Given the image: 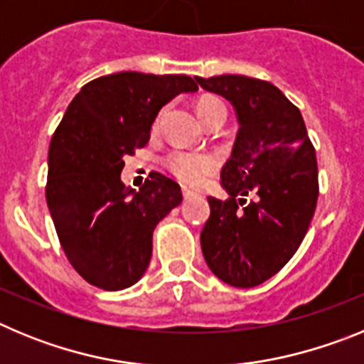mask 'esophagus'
Here are the masks:
<instances>
[{
    "instance_id": "34e87169",
    "label": "esophagus",
    "mask_w": 364,
    "mask_h": 364,
    "mask_svg": "<svg viewBox=\"0 0 364 364\" xmlns=\"http://www.w3.org/2000/svg\"><path fill=\"white\" fill-rule=\"evenodd\" d=\"M182 195H184V198H186V200H188V198H191V197H193V195H195V193H193V191H191V189L184 188V189H182Z\"/></svg>"
}]
</instances>
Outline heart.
<instances>
[{"label": "heart", "mask_w": 364, "mask_h": 364, "mask_svg": "<svg viewBox=\"0 0 364 364\" xmlns=\"http://www.w3.org/2000/svg\"><path fill=\"white\" fill-rule=\"evenodd\" d=\"M215 112L226 114V105L217 96H202L197 102V114L200 120L211 117ZM167 166L173 171V175L178 176L182 182L188 184H197L200 182L205 173H210L215 167V159L210 154L200 153H173L167 159Z\"/></svg>", "instance_id": "b5f03b06"}]
</instances>
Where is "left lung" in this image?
<instances>
[{
    "instance_id": "8db88e82",
    "label": "left lung",
    "mask_w": 364,
    "mask_h": 364,
    "mask_svg": "<svg viewBox=\"0 0 364 364\" xmlns=\"http://www.w3.org/2000/svg\"><path fill=\"white\" fill-rule=\"evenodd\" d=\"M195 80L226 98L239 122L220 171L230 198L208 197L202 253L220 281L253 288L273 277L306 235L319 197L315 149L301 111L273 83L240 74Z\"/></svg>"
}]
</instances>
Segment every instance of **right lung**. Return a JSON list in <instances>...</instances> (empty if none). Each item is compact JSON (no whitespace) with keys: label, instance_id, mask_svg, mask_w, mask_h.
<instances>
[{"label":"right lung","instance_id":"obj_1","mask_svg":"<svg viewBox=\"0 0 364 364\" xmlns=\"http://www.w3.org/2000/svg\"><path fill=\"white\" fill-rule=\"evenodd\" d=\"M195 91L186 74H109L80 89L54 131L47 205L67 259L92 286L124 290L146 273L154 228L182 202V191L160 173L138 191L127 188L124 156L149 142L167 102Z\"/></svg>","mask_w":364,"mask_h":364}]
</instances>
